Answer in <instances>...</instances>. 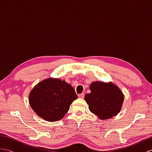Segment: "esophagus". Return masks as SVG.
<instances>
[{
  "instance_id": "obj_1",
  "label": "esophagus",
  "mask_w": 152,
  "mask_h": 152,
  "mask_svg": "<svg viewBox=\"0 0 152 152\" xmlns=\"http://www.w3.org/2000/svg\"><path fill=\"white\" fill-rule=\"evenodd\" d=\"M78 97L80 99H83L84 98V94H83V93H81V94L78 95Z\"/></svg>"
}]
</instances>
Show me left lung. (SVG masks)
Returning a JSON list of instances; mask_svg holds the SVG:
<instances>
[{
  "label": "left lung",
  "instance_id": "left-lung-1",
  "mask_svg": "<svg viewBox=\"0 0 152 152\" xmlns=\"http://www.w3.org/2000/svg\"><path fill=\"white\" fill-rule=\"evenodd\" d=\"M91 93L85 95L89 109L100 119H108L120 112L124 95L119 88L112 82L96 81L89 86Z\"/></svg>",
  "mask_w": 152,
  "mask_h": 152
}]
</instances>
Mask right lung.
Listing matches in <instances>:
<instances>
[{
	"instance_id": "right-lung-1",
	"label": "right lung",
	"mask_w": 152,
	"mask_h": 152,
	"mask_svg": "<svg viewBox=\"0 0 152 152\" xmlns=\"http://www.w3.org/2000/svg\"><path fill=\"white\" fill-rule=\"evenodd\" d=\"M77 98L74 89L64 80L50 78L34 86L29 93L28 101L39 117L53 122L64 118L71 103Z\"/></svg>"
}]
</instances>
